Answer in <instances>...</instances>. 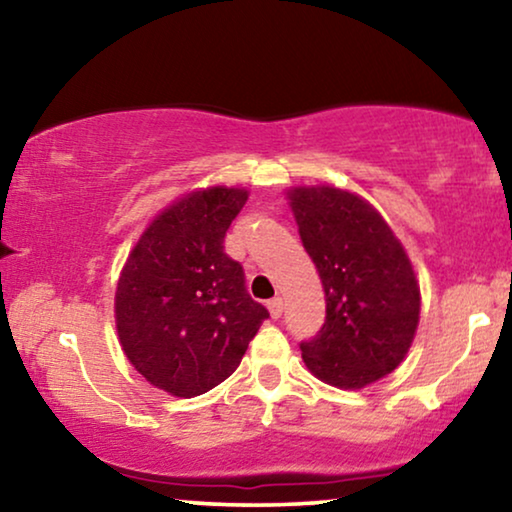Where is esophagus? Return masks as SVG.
Returning a JSON list of instances; mask_svg holds the SVG:
<instances>
[{"instance_id": "34e87169", "label": "esophagus", "mask_w": 512, "mask_h": 512, "mask_svg": "<svg viewBox=\"0 0 512 512\" xmlns=\"http://www.w3.org/2000/svg\"><path fill=\"white\" fill-rule=\"evenodd\" d=\"M268 310L272 314V319H279V317H282V310H284V300L279 296L268 300Z\"/></svg>"}]
</instances>
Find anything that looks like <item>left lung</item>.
<instances>
[{"instance_id": "8db88e82", "label": "left lung", "mask_w": 512, "mask_h": 512, "mask_svg": "<svg viewBox=\"0 0 512 512\" xmlns=\"http://www.w3.org/2000/svg\"><path fill=\"white\" fill-rule=\"evenodd\" d=\"M300 240L326 291V321L300 342L305 366L340 389H361L405 359L419 324V286L387 221L333 186L289 193Z\"/></svg>"}]
</instances>
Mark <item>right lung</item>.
<instances>
[{"label":"right lung","instance_id":"add662e5","mask_svg":"<svg viewBox=\"0 0 512 512\" xmlns=\"http://www.w3.org/2000/svg\"><path fill=\"white\" fill-rule=\"evenodd\" d=\"M247 198L226 186L188 193L144 230L118 279L123 352L172 396H200L233 375L270 317L247 293L242 265L223 251Z\"/></svg>","mask_w":512,"mask_h":512}]
</instances>
